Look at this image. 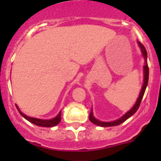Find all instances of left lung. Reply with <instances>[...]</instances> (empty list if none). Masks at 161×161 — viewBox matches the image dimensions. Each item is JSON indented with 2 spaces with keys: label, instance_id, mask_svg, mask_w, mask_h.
<instances>
[{
  "label": "left lung",
  "instance_id": "8db88e82",
  "mask_svg": "<svg viewBox=\"0 0 161 161\" xmlns=\"http://www.w3.org/2000/svg\"><path fill=\"white\" fill-rule=\"evenodd\" d=\"M138 44H139V46H140V49H141L143 57L145 58V65L144 66V83H143L140 96H139V98H138L136 103H135V105L133 106L132 108L130 110H129L125 115H123L122 117L119 118V119L114 120V121H113V122H103V121H99V120L96 119L93 114V111L91 109L90 114H89V120H90L93 124H94V125L101 126V127H110V126H116V125H120V124H122L123 122H125V120L128 119L130 117H131V116L137 111L139 107H140V103H141V100H142L143 98V96H144V93H145V92L146 87H147L148 80H149V67H148L147 63V52H146V49H145V47H144V45H143L142 43H140V42H138Z\"/></svg>",
  "mask_w": 161,
  "mask_h": 161
}]
</instances>
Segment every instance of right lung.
Returning <instances> with one entry per match:
<instances>
[{
  "instance_id": "add662e5",
  "label": "right lung",
  "mask_w": 161,
  "mask_h": 161,
  "mask_svg": "<svg viewBox=\"0 0 161 161\" xmlns=\"http://www.w3.org/2000/svg\"><path fill=\"white\" fill-rule=\"evenodd\" d=\"M16 107L22 117L25 118L26 120H28L29 122L32 123V124L37 125V126H41V127H53L55 125H58L59 122L61 121V112L54 119H52L48 120H44L40 119H36V118L28 117V116H26V114H24L23 113L20 111V109L18 108V106L16 105Z\"/></svg>"
}]
</instances>
